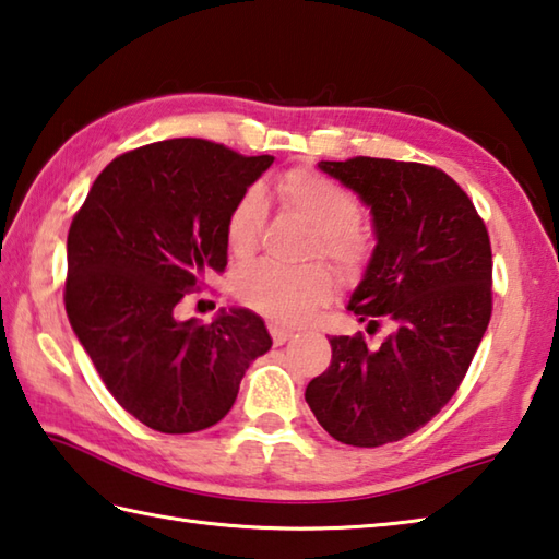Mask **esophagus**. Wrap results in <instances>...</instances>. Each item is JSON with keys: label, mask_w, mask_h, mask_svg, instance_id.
I'll list each match as a JSON object with an SVG mask.
<instances>
[{"label": "esophagus", "mask_w": 559, "mask_h": 559, "mask_svg": "<svg viewBox=\"0 0 559 559\" xmlns=\"http://www.w3.org/2000/svg\"><path fill=\"white\" fill-rule=\"evenodd\" d=\"M270 335H272V343H275V345H282V343H287L294 333H292L289 329H282V325H275V323H272V325H270Z\"/></svg>", "instance_id": "obj_1"}]
</instances>
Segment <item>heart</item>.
Here are the masks:
<instances>
[{
    "mask_svg": "<svg viewBox=\"0 0 559 559\" xmlns=\"http://www.w3.org/2000/svg\"><path fill=\"white\" fill-rule=\"evenodd\" d=\"M275 194L287 212L316 230L311 255L321 252L343 270H357L367 260V243L360 234L362 206L355 194L329 177L311 170H289L275 182ZM267 209L260 189H248L226 218V243L236 258H250L258 250ZM236 292L250 309L267 319L297 325L311 319L333 294V280L321 265L280 267L275 262H258L238 275Z\"/></svg>",
    "mask_w": 559,
    "mask_h": 559,
    "instance_id": "heart-1",
    "label": "heart"
}]
</instances>
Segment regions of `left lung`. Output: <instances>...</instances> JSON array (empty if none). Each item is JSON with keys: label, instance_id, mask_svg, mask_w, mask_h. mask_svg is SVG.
<instances>
[{"label": "left lung", "instance_id": "obj_1", "mask_svg": "<svg viewBox=\"0 0 559 559\" xmlns=\"http://www.w3.org/2000/svg\"><path fill=\"white\" fill-rule=\"evenodd\" d=\"M319 167L372 209L377 248L350 309L377 331L331 335V365L307 386L329 436L355 448L396 443L426 426L465 379L491 319V243L484 218L433 165L357 155Z\"/></svg>", "mask_w": 559, "mask_h": 559}]
</instances>
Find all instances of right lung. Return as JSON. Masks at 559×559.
Segmentation results:
<instances>
[{
  "label": "right lung",
  "mask_w": 559,
  "mask_h": 559,
  "mask_svg": "<svg viewBox=\"0 0 559 559\" xmlns=\"http://www.w3.org/2000/svg\"><path fill=\"white\" fill-rule=\"evenodd\" d=\"M275 157L204 139L133 148L104 167L68 234L66 311L111 396L160 433L218 424L272 338L260 316L177 319L228 265L226 218Z\"/></svg>",
  "instance_id": "1"
}]
</instances>
